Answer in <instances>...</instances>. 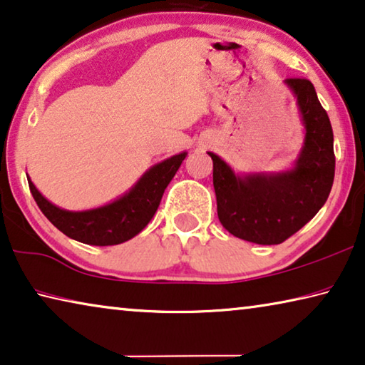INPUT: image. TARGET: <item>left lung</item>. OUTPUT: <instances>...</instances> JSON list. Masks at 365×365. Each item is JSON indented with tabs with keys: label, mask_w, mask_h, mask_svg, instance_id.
I'll use <instances>...</instances> for the list:
<instances>
[{
	"label": "left lung",
	"mask_w": 365,
	"mask_h": 365,
	"mask_svg": "<svg viewBox=\"0 0 365 365\" xmlns=\"http://www.w3.org/2000/svg\"><path fill=\"white\" fill-rule=\"evenodd\" d=\"M285 85L295 94L305 125L292 170L238 176L209 151L218 220L235 237L257 245H279L299 232L324 205L334 179L333 128L315 86L305 78H287Z\"/></svg>",
	"instance_id": "1"
}]
</instances>
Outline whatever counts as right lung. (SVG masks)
<instances>
[{
    "mask_svg": "<svg viewBox=\"0 0 365 365\" xmlns=\"http://www.w3.org/2000/svg\"><path fill=\"white\" fill-rule=\"evenodd\" d=\"M186 151L151 166L127 194L108 205L91 210L71 212L48 202L29 181L38 209L61 233L80 243L94 246L119 245L138 235L158 209L168 184L186 158Z\"/></svg>",
    "mask_w": 365,
    "mask_h": 365,
    "instance_id": "1",
    "label": "right lung"
}]
</instances>
